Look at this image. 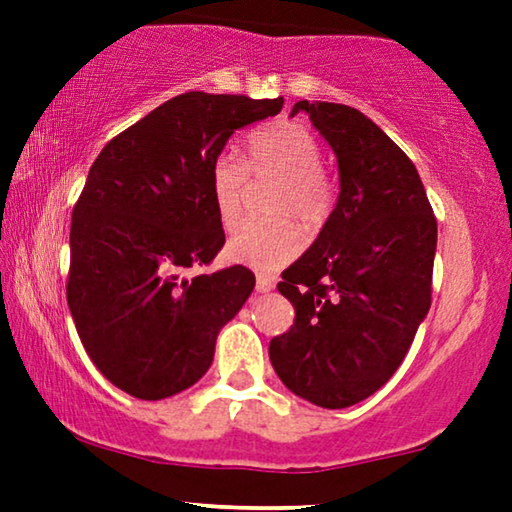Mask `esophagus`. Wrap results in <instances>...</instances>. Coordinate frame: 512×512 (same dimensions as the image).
<instances>
[{"label":"esophagus","mask_w":512,"mask_h":512,"mask_svg":"<svg viewBox=\"0 0 512 512\" xmlns=\"http://www.w3.org/2000/svg\"><path fill=\"white\" fill-rule=\"evenodd\" d=\"M272 289H275V279L265 277V275H258L256 277V291L258 293H270Z\"/></svg>","instance_id":"1"}]
</instances>
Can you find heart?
<instances>
[{
  "mask_svg": "<svg viewBox=\"0 0 512 512\" xmlns=\"http://www.w3.org/2000/svg\"><path fill=\"white\" fill-rule=\"evenodd\" d=\"M247 167L254 177L284 179L277 195V216H296L307 228L321 226L331 212V186L321 174V149L305 125L275 121L247 137ZM209 195L216 216L230 228L242 212L247 195V170L235 151L223 149L209 165ZM303 249L296 223L277 221L270 226L242 223L230 235L226 256L230 263L258 272H277Z\"/></svg>",
  "mask_w": 512,
  "mask_h": 512,
  "instance_id": "1",
  "label": "heart"
}]
</instances>
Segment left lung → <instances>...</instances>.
I'll list each match as a JSON object with an SVG mask.
<instances>
[{
  "mask_svg": "<svg viewBox=\"0 0 512 512\" xmlns=\"http://www.w3.org/2000/svg\"><path fill=\"white\" fill-rule=\"evenodd\" d=\"M305 111L338 160L340 193L312 247L277 284L291 331L270 340V361L293 394L340 410L373 396L401 366L431 307L438 226L412 160L359 109Z\"/></svg>",
  "mask_w": 512,
  "mask_h": 512,
  "instance_id": "left-lung-1",
  "label": "left lung"
}]
</instances>
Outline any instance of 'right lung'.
Listing matches in <instances>:
<instances>
[{
    "label": "right lung",
    "instance_id": "1",
    "mask_svg": "<svg viewBox=\"0 0 512 512\" xmlns=\"http://www.w3.org/2000/svg\"><path fill=\"white\" fill-rule=\"evenodd\" d=\"M284 97L184 93L111 139L72 212L67 305L97 370L160 401L193 387L219 331L254 291V272H184L226 242L209 165L235 130L277 116Z\"/></svg>",
    "mask_w": 512,
    "mask_h": 512
}]
</instances>
